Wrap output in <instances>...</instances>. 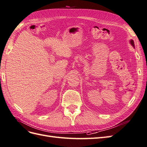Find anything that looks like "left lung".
<instances>
[{
    "label": "left lung",
    "mask_w": 147,
    "mask_h": 147,
    "mask_svg": "<svg viewBox=\"0 0 147 147\" xmlns=\"http://www.w3.org/2000/svg\"><path fill=\"white\" fill-rule=\"evenodd\" d=\"M130 43H131V44L133 46L134 48H135V45H134V40H130Z\"/></svg>",
    "instance_id": "obj_1"
}]
</instances>
